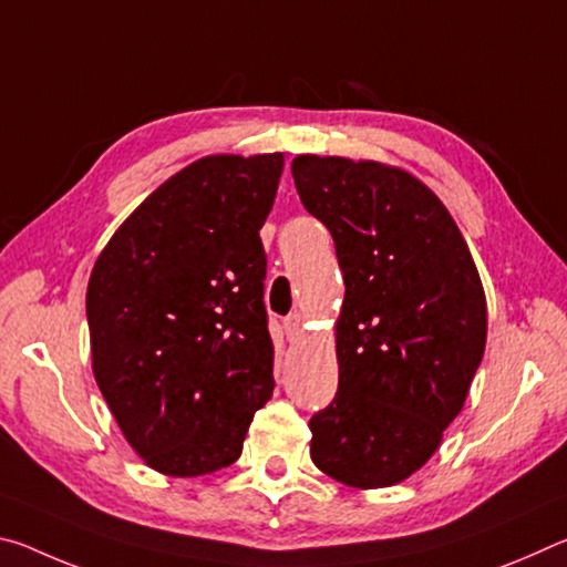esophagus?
Here are the masks:
<instances>
[{
  "label": "esophagus",
  "instance_id": "esophagus-1",
  "mask_svg": "<svg viewBox=\"0 0 567 567\" xmlns=\"http://www.w3.org/2000/svg\"><path fill=\"white\" fill-rule=\"evenodd\" d=\"M285 332L290 340H297L302 334V315L292 312L290 318H285Z\"/></svg>",
  "mask_w": 567,
  "mask_h": 567
}]
</instances>
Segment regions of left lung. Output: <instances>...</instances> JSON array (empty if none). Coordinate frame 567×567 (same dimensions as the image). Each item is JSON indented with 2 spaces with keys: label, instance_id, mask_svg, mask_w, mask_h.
<instances>
[{
  "label": "left lung",
  "instance_id": "8db88e82",
  "mask_svg": "<svg viewBox=\"0 0 567 567\" xmlns=\"http://www.w3.org/2000/svg\"><path fill=\"white\" fill-rule=\"evenodd\" d=\"M292 177L344 277L338 395L310 420L312 463L362 491L402 483L440 447L483 360L477 267L445 205L405 169L300 155Z\"/></svg>",
  "mask_w": 567,
  "mask_h": 567
}]
</instances>
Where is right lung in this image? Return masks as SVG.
<instances>
[{"label": "right lung", "instance_id": "right-lung-1", "mask_svg": "<svg viewBox=\"0 0 567 567\" xmlns=\"http://www.w3.org/2000/svg\"><path fill=\"white\" fill-rule=\"evenodd\" d=\"M282 167V152L192 162L124 219L94 262V380L134 453L162 475L233 465L272 398L260 229Z\"/></svg>", "mask_w": 567, "mask_h": 567}]
</instances>
